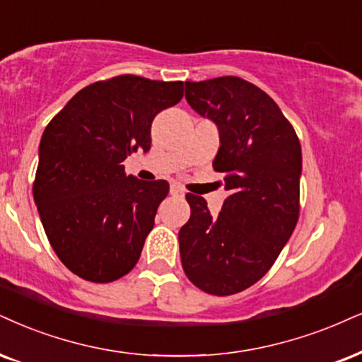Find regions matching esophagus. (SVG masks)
Instances as JSON below:
<instances>
[{
	"label": "esophagus",
	"instance_id": "34e87169",
	"mask_svg": "<svg viewBox=\"0 0 362 362\" xmlns=\"http://www.w3.org/2000/svg\"><path fill=\"white\" fill-rule=\"evenodd\" d=\"M169 191H171L173 196H185V189L180 185H171V189Z\"/></svg>",
	"mask_w": 362,
	"mask_h": 362
}]
</instances>
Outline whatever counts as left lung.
<instances>
[{"mask_svg": "<svg viewBox=\"0 0 362 362\" xmlns=\"http://www.w3.org/2000/svg\"><path fill=\"white\" fill-rule=\"evenodd\" d=\"M186 100L215 120L220 149L213 169L230 191L218 216L188 193L180 230L182 270L196 287L225 297L252 287L274 265L300 211V142L262 88L240 77L186 82Z\"/></svg>", "mask_w": 362, "mask_h": 362, "instance_id": "1", "label": "left lung"}]
</instances>
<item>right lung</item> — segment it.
<instances>
[{
    "instance_id": "right-lung-1",
    "label": "right lung",
    "mask_w": 362,
    "mask_h": 362,
    "mask_svg": "<svg viewBox=\"0 0 362 362\" xmlns=\"http://www.w3.org/2000/svg\"><path fill=\"white\" fill-rule=\"evenodd\" d=\"M182 87L129 74L99 80L45 127L33 198L52 248L80 279L114 282L139 260L169 185L127 176L122 163L151 149L153 119Z\"/></svg>"
}]
</instances>
